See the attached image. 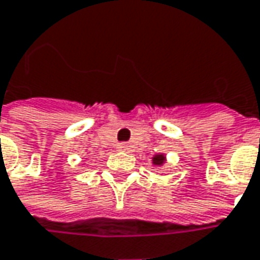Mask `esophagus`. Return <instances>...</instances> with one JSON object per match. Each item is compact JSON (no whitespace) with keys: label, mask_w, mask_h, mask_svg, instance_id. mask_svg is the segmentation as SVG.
Segmentation results:
<instances>
[{"label":"esophagus","mask_w":260,"mask_h":260,"mask_svg":"<svg viewBox=\"0 0 260 260\" xmlns=\"http://www.w3.org/2000/svg\"><path fill=\"white\" fill-rule=\"evenodd\" d=\"M117 148L120 151H127L128 150V144L127 143H120V144L117 145Z\"/></svg>","instance_id":"34e87169"}]
</instances>
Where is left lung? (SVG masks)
Returning a JSON list of instances; mask_svg holds the SVG:
<instances>
[{
	"instance_id": "8db88e82",
	"label": "left lung",
	"mask_w": 260,
	"mask_h": 260,
	"mask_svg": "<svg viewBox=\"0 0 260 260\" xmlns=\"http://www.w3.org/2000/svg\"><path fill=\"white\" fill-rule=\"evenodd\" d=\"M165 162V155L164 154H159V155H155L152 158V164L154 165H162Z\"/></svg>"
}]
</instances>
